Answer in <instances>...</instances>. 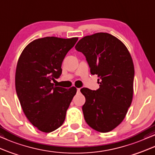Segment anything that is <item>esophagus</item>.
Returning <instances> with one entry per match:
<instances>
[{
	"label": "esophagus",
	"mask_w": 155,
	"mask_h": 155,
	"mask_svg": "<svg viewBox=\"0 0 155 155\" xmlns=\"http://www.w3.org/2000/svg\"><path fill=\"white\" fill-rule=\"evenodd\" d=\"M80 90H81V88H77V91H78V92H79Z\"/></svg>",
	"instance_id": "34e87169"
}]
</instances>
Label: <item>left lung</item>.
<instances>
[{"label": "left lung", "mask_w": 155, "mask_h": 155, "mask_svg": "<svg viewBox=\"0 0 155 155\" xmlns=\"http://www.w3.org/2000/svg\"><path fill=\"white\" fill-rule=\"evenodd\" d=\"M75 49L85 55L91 74L100 79L98 90L81 89L84 119L95 130L108 133L122 123L133 101V59L126 46L106 32L84 37Z\"/></svg>", "instance_id": "1"}]
</instances>
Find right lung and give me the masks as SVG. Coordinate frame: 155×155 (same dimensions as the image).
<instances>
[{"label":"right lung","mask_w":155,"mask_h":155,"mask_svg":"<svg viewBox=\"0 0 155 155\" xmlns=\"http://www.w3.org/2000/svg\"><path fill=\"white\" fill-rule=\"evenodd\" d=\"M78 38L46 37L27 45L18 59L15 89L22 110L39 130L51 133L64 122L66 113L75 96L74 86L54 85L51 80L61 74V64Z\"/></svg>","instance_id":"1"}]
</instances>
